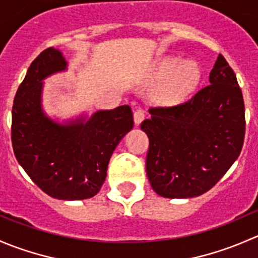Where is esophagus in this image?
Returning <instances> with one entry per match:
<instances>
[{
    "label": "esophagus",
    "instance_id": "34e87169",
    "mask_svg": "<svg viewBox=\"0 0 258 258\" xmlns=\"http://www.w3.org/2000/svg\"><path fill=\"white\" fill-rule=\"evenodd\" d=\"M144 118H145V111L142 110V108H137L134 113L135 124H136V126H140V123L144 121Z\"/></svg>",
    "mask_w": 258,
    "mask_h": 258
}]
</instances>
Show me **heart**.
Listing matches in <instances>:
<instances>
[{
	"label": "heart",
	"instance_id": "b5f03b06",
	"mask_svg": "<svg viewBox=\"0 0 258 258\" xmlns=\"http://www.w3.org/2000/svg\"><path fill=\"white\" fill-rule=\"evenodd\" d=\"M199 64L195 61H183L177 57H167L158 62L155 70V79L166 81L156 95V100L162 105L181 103L199 85Z\"/></svg>",
	"mask_w": 258,
	"mask_h": 258
}]
</instances>
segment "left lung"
<instances>
[{"instance_id": "1", "label": "left lung", "mask_w": 258, "mask_h": 258, "mask_svg": "<svg viewBox=\"0 0 258 258\" xmlns=\"http://www.w3.org/2000/svg\"><path fill=\"white\" fill-rule=\"evenodd\" d=\"M141 123L150 140L146 172L166 199L197 197L212 188L240 156L244 103L237 79L222 54L210 85L187 102L150 108Z\"/></svg>"}]
</instances>
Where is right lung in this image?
Masks as SVG:
<instances>
[{
    "label": "right lung",
    "mask_w": 258,
    "mask_h": 258,
    "mask_svg": "<svg viewBox=\"0 0 258 258\" xmlns=\"http://www.w3.org/2000/svg\"><path fill=\"white\" fill-rule=\"evenodd\" d=\"M58 49L41 52L28 67L12 107L15 156L30 178L53 199H91L100 191L114 148L134 127L130 106L58 123L42 110V81L64 71Z\"/></svg>",
    "instance_id": "add662e5"
}]
</instances>
